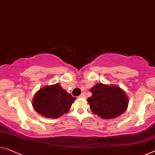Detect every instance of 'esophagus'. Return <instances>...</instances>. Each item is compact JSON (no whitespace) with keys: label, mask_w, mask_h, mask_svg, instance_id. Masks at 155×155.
<instances>
[{"label":"esophagus","mask_w":155,"mask_h":155,"mask_svg":"<svg viewBox=\"0 0 155 155\" xmlns=\"http://www.w3.org/2000/svg\"><path fill=\"white\" fill-rule=\"evenodd\" d=\"M79 97H81V98H85V94L84 93H81L79 95Z\"/></svg>","instance_id":"obj_1"}]
</instances>
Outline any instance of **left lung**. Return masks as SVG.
Segmentation results:
<instances>
[{"label":"left lung","mask_w":155,"mask_h":155,"mask_svg":"<svg viewBox=\"0 0 155 155\" xmlns=\"http://www.w3.org/2000/svg\"><path fill=\"white\" fill-rule=\"evenodd\" d=\"M92 96L87 99L91 110L101 118H115L127 108L129 100L118 86L97 84L90 89Z\"/></svg>","instance_id":"obj_1"}]
</instances>
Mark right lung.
Returning a JSON list of instances; mask_svg holds the SVG:
<instances>
[{
    "mask_svg": "<svg viewBox=\"0 0 155 155\" xmlns=\"http://www.w3.org/2000/svg\"><path fill=\"white\" fill-rule=\"evenodd\" d=\"M76 97L68 93L59 84L41 87L36 92L33 107L36 112L48 118H58L69 111Z\"/></svg>",
    "mask_w": 155,
    "mask_h": 155,
    "instance_id": "right-lung-1",
    "label": "right lung"
}]
</instances>
